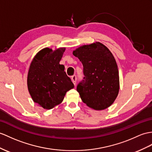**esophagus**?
Instances as JSON below:
<instances>
[{"label": "esophagus", "mask_w": 152, "mask_h": 152, "mask_svg": "<svg viewBox=\"0 0 152 152\" xmlns=\"http://www.w3.org/2000/svg\"><path fill=\"white\" fill-rule=\"evenodd\" d=\"M72 80L73 83L74 84V85H75V84H76V80H77L76 75H73V76H72Z\"/></svg>", "instance_id": "esophagus-1"}]
</instances>
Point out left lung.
Listing matches in <instances>:
<instances>
[{"instance_id": "obj_1", "label": "left lung", "mask_w": 152, "mask_h": 152, "mask_svg": "<svg viewBox=\"0 0 152 152\" xmlns=\"http://www.w3.org/2000/svg\"><path fill=\"white\" fill-rule=\"evenodd\" d=\"M83 65L84 80L77 90L89 108L102 110L112 105L119 94V70L115 59L104 44L95 42L73 51Z\"/></svg>"}]
</instances>
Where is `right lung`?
<instances>
[{"mask_svg": "<svg viewBox=\"0 0 152 152\" xmlns=\"http://www.w3.org/2000/svg\"><path fill=\"white\" fill-rule=\"evenodd\" d=\"M66 48H43L33 57L28 69L27 85L32 100L44 109L50 110L63 101L66 92L74 88L60 64Z\"/></svg>", "mask_w": 152, "mask_h": 152, "instance_id": "obj_1", "label": "right lung"}]
</instances>
